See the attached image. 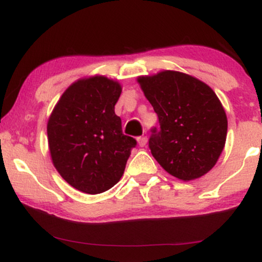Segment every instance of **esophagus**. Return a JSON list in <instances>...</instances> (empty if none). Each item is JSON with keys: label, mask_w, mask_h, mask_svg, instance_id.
Here are the masks:
<instances>
[{"label": "esophagus", "mask_w": 262, "mask_h": 262, "mask_svg": "<svg viewBox=\"0 0 262 262\" xmlns=\"http://www.w3.org/2000/svg\"><path fill=\"white\" fill-rule=\"evenodd\" d=\"M138 144H139V146H140V147H144L145 145L147 144V138L144 137V135H142V137H139L138 138Z\"/></svg>", "instance_id": "1"}]
</instances>
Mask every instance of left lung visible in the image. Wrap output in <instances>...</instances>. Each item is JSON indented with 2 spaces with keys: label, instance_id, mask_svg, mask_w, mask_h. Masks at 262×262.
<instances>
[{
  "label": "left lung",
  "instance_id": "left-lung-1",
  "mask_svg": "<svg viewBox=\"0 0 262 262\" xmlns=\"http://www.w3.org/2000/svg\"><path fill=\"white\" fill-rule=\"evenodd\" d=\"M138 83L158 116L161 129L150 138L151 154L179 180L203 177L225 147L227 117L209 85L180 71L139 76Z\"/></svg>",
  "mask_w": 262,
  "mask_h": 262
}]
</instances>
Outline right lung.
<instances>
[{
  "mask_svg": "<svg viewBox=\"0 0 262 262\" xmlns=\"http://www.w3.org/2000/svg\"><path fill=\"white\" fill-rule=\"evenodd\" d=\"M118 81L95 75L79 78L62 93L47 123L53 165L76 190L97 194L110 190L124 173L135 139L122 133L115 105Z\"/></svg>",
  "mask_w": 262,
  "mask_h": 262,
  "instance_id": "right-lung-1",
  "label": "right lung"
}]
</instances>
